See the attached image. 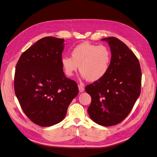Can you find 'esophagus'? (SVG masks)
<instances>
[{"instance_id": "esophagus-1", "label": "esophagus", "mask_w": 157, "mask_h": 157, "mask_svg": "<svg viewBox=\"0 0 157 157\" xmlns=\"http://www.w3.org/2000/svg\"><path fill=\"white\" fill-rule=\"evenodd\" d=\"M78 88L80 92H83L84 91V84L82 83H80L78 84Z\"/></svg>"}]
</instances>
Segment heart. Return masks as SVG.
<instances>
[{
    "mask_svg": "<svg viewBox=\"0 0 157 157\" xmlns=\"http://www.w3.org/2000/svg\"><path fill=\"white\" fill-rule=\"evenodd\" d=\"M71 54V57L64 56L61 59L62 67L68 76H72L78 67L82 77L90 81L99 80L108 73L111 53L106 46L85 42L75 47Z\"/></svg>",
    "mask_w": 157,
    "mask_h": 157,
    "instance_id": "1",
    "label": "heart"
}]
</instances>
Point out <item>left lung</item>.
I'll return each instance as SVG.
<instances>
[{
	"label": "left lung",
	"instance_id": "obj_1",
	"mask_svg": "<svg viewBox=\"0 0 157 157\" xmlns=\"http://www.w3.org/2000/svg\"><path fill=\"white\" fill-rule=\"evenodd\" d=\"M111 48L109 70L99 80L85 88L91 97L88 112L98 124L111 126L129 115L141 92V70L136 56L115 37L102 39Z\"/></svg>",
	"mask_w": 157,
	"mask_h": 157
}]
</instances>
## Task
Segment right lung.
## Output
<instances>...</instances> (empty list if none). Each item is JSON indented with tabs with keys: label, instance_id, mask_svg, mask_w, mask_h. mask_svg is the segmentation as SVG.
<instances>
[{
	"label": "right lung",
	"instance_id": "right-lung-1",
	"mask_svg": "<svg viewBox=\"0 0 157 157\" xmlns=\"http://www.w3.org/2000/svg\"><path fill=\"white\" fill-rule=\"evenodd\" d=\"M64 41L42 38L21 54L16 64V95L25 115L40 126L61 122L79 92L76 82L63 72Z\"/></svg>",
	"mask_w": 157,
	"mask_h": 157
}]
</instances>
